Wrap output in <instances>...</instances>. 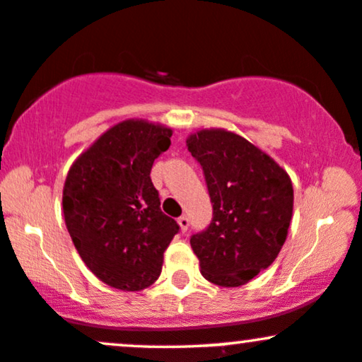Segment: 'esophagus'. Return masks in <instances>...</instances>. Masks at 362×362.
Here are the masks:
<instances>
[{
	"instance_id": "34e87169",
	"label": "esophagus",
	"mask_w": 362,
	"mask_h": 362,
	"mask_svg": "<svg viewBox=\"0 0 362 362\" xmlns=\"http://www.w3.org/2000/svg\"><path fill=\"white\" fill-rule=\"evenodd\" d=\"M177 224H180V228H181L182 233L188 231V228H189V219H188V216L177 217Z\"/></svg>"
}]
</instances>
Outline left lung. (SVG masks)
Masks as SVG:
<instances>
[{"mask_svg": "<svg viewBox=\"0 0 362 362\" xmlns=\"http://www.w3.org/2000/svg\"><path fill=\"white\" fill-rule=\"evenodd\" d=\"M202 165L212 221L189 238L205 279L240 286L267 269L288 235L293 186L269 155L242 136L204 129L186 139Z\"/></svg>", "mask_w": 362, "mask_h": 362, "instance_id": "obj_1", "label": "left lung"}]
</instances>
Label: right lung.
Segmentation results:
<instances>
[{"instance_id": "add662e5", "label": "right lung", "mask_w": 362, "mask_h": 362, "mask_svg": "<svg viewBox=\"0 0 362 362\" xmlns=\"http://www.w3.org/2000/svg\"><path fill=\"white\" fill-rule=\"evenodd\" d=\"M173 129L124 120L74 162L64 186V217L81 259L96 278L139 291L160 276L164 252L180 224L160 211L151 182L155 158Z\"/></svg>"}]
</instances>
